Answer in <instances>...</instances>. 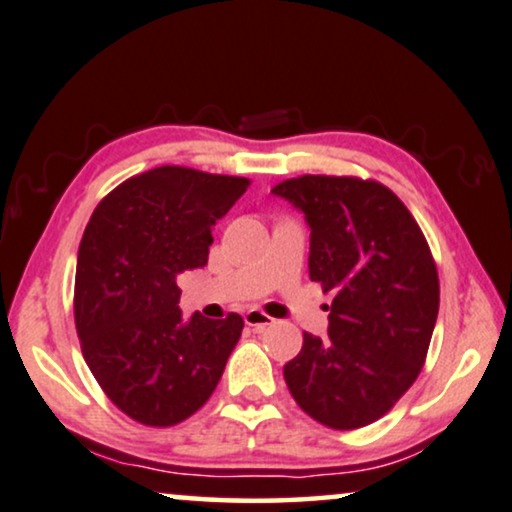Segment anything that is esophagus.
Masks as SVG:
<instances>
[{
  "label": "esophagus",
  "instance_id": "obj_1",
  "mask_svg": "<svg viewBox=\"0 0 512 512\" xmlns=\"http://www.w3.org/2000/svg\"><path fill=\"white\" fill-rule=\"evenodd\" d=\"M243 320H245V325H248V327H255V330H264V327L274 325V318L267 316V313L260 311V309H250V311H245Z\"/></svg>",
  "mask_w": 512,
  "mask_h": 512
}]
</instances>
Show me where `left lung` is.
Masks as SVG:
<instances>
[{
  "label": "left lung",
  "instance_id": "obj_1",
  "mask_svg": "<svg viewBox=\"0 0 512 512\" xmlns=\"http://www.w3.org/2000/svg\"><path fill=\"white\" fill-rule=\"evenodd\" d=\"M271 192L304 213L309 276L335 292L327 337L304 332L285 384L318 424H374L417 381L438 318L440 281L424 231L377 180L299 175Z\"/></svg>",
  "mask_w": 512,
  "mask_h": 512
}]
</instances>
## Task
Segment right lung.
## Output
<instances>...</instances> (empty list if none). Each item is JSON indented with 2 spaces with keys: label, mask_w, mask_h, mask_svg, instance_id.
I'll use <instances>...</instances> for the list:
<instances>
[{
  "label": "right lung",
  "mask_w": 512,
  "mask_h": 512,
  "mask_svg": "<svg viewBox=\"0 0 512 512\" xmlns=\"http://www.w3.org/2000/svg\"><path fill=\"white\" fill-rule=\"evenodd\" d=\"M248 177L161 166L128 177L93 210L79 243L74 323L102 391L142 426L168 428L206 405L243 318L182 320L177 276L208 264L213 224Z\"/></svg>",
  "instance_id": "1"
}]
</instances>
